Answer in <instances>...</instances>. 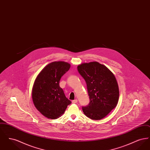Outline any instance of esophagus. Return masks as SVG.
I'll use <instances>...</instances> for the list:
<instances>
[{"label": "esophagus", "mask_w": 150, "mask_h": 150, "mask_svg": "<svg viewBox=\"0 0 150 150\" xmlns=\"http://www.w3.org/2000/svg\"><path fill=\"white\" fill-rule=\"evenodd\" d=\"M77 102H78V100H74L72 101V103H77Z\"/></svg>", "instance_id": "34e87169"}]
</instances>
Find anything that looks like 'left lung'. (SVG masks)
<instances>
[{
    "mask_svg": "<svg viewBox=\"0 0 150 150\" xmlns=\"http://www.w3.org/2000/svg\"><path fill=\"white\" fill-rule=\"evenodd\" d=\"M80 75L86 81L90 102L82 107L86 116L92 120H100L116 106L119 90L113 73L97 62L84 63L78 66Z\"/></svg>",
    "mask_w": 150,
    "mask_h": 150,
    "instance_id": "obj_1",
    "label": "left lung"
}]
</instances>
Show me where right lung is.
Segmentation results:
<instances>
[{
    "label": "right lung",
    "mask_w": 150,
    "mask_h": 150,
    "mask_svg": "<svg viewBox=\"0 0 150 150\" xmlns=\"http://www.w3.org/2000/svg\"><path fill=\"white\" fill-rule=\"evenodd\" d=\"M70 66L64 61L53 62L43 69L34 81L32 90L33 103L36 109L48 119L60 117L71 103L59 85L61 77Z\"/></svg>",
    "instance_id": "1"
}]
</instances>
